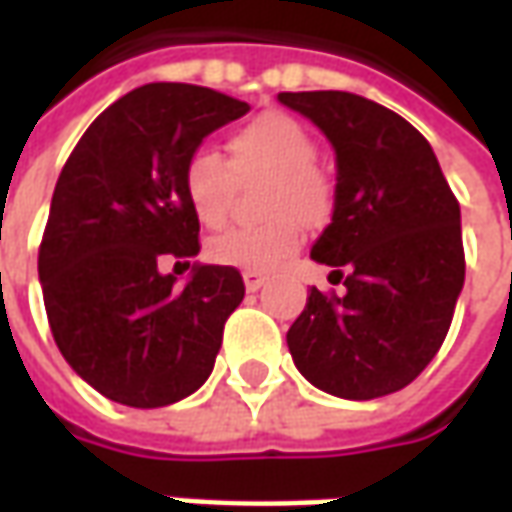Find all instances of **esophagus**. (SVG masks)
Instances as JSON below:
<instances>
[{
  "mask_svg": "<svg viewBox=\"0 0 512 512\" xmlns=\"http://www.w3.org/2000/svg\"><path fill=\"white\" fill-rule=\"evenodd\" d=\"M266 274H260V271H243V283H246V291H257V288H263L266 285Z\"/></svg>",
  "mask_w": 512,
  "mask_h": 512,
  "instance_id": "34e87169",
  "label": "esophagus"
}]
</instances>
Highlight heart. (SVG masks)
<instances>
[{
  "instance_id": "b5f03b06",
  "label": "heart",
  "mask_w": 512,
  "mask_h": 512,
  "mask_svg": "<svg viewBox=\"0 0 512 512\" xmlns=\"http://www.w3.org/2000/svg\"><path fill=\"white\" fill-rule=\"evenodd\" d=\"M316 142L294 117L269 111L238 128L227 142V162L193 154L182 173L184 198L204 227H221L232 210L238 182L269 179L263 227H235L207 243L218 266L274 271L300 249L305 227H322L333 212V182L314 162Z\"/></svg>"
}]
</instances>
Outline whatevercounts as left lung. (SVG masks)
<instances>
[{"mask_svg":"<svg viewBox=\"0 0 512 512\" xmlns=\"http://www.w3.org/2000/svg\"><path fill=\"white\" fill-rule=\"evenodd\" d=\"M336 151L333 218L311 249L344 291L311 288L288 328L314 387L370 401L412 384L437 356L465 283L460 201L426 137L350 92H280Z\"/></svg>","mask_w":512,"mask_h":512,"instance_id":"obj_1","label":"left lung"}]
</instances>
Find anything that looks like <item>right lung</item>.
<instances>
[{
  "label": "right lung",
  "mask_w": 512,
  "mask_h": 512,
  "mask_svg": "<svg viewBox=\"0 0 512 512\" xmlns=\"http://www.w3.org/2000/svg\"><path fill=\"white\" fill-rule=\"evenodd\" d=\"M246 111L207 86L145 83L111 103L66 159L38 280L61 356L109 401L156 409L210 378L246 291L241 271L193 266L179 288L159 260L198 255L184 165L201 139Z\"/></svg>",
  "instance_id": "obj_1"
}]
</instances>
